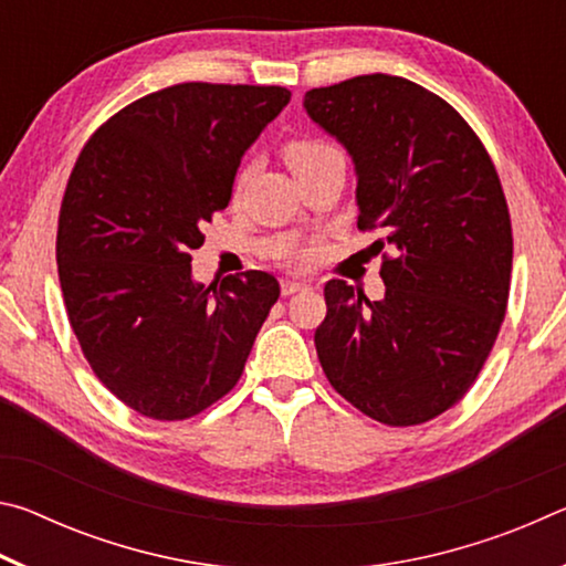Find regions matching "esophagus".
I'll use <instances>...</instances> for the list:
<instances>
[{
	"label": "esophagus",
	"instance_id": "1",
	"mask_svg": "<svg viewBox=\"0 0 566 566\" xmlns=\"http://www.w3.org/2000/svg\"><path fill=\"white\" fill-rule=\"evenodd\" d=\"M310 290V284L306 282H296V280H282V296H292L296 292H304Z\"/></svg>",
	"mask_w": 566,
	"mask_h": 566
}]
</instances>
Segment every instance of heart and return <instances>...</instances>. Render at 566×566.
Returning <instances> with one entry per match:
<instances>
[{
	"label": "heart",
	"mask_w": 566,
	"mask_h": 566,
	"mask_svg": "<svg viewBox=\"0 0 566 566\" xmlns=\"http://www.w3.org/2000/svg\"><path fill=\"white\" fill-rule=\"evenodd\" d=\"M332 155H337V147L329 145V142L322 139V137H294L282 147L284 165L292 169L294 177H300L302 171L312 169L314 165H319L322 159H327ZM244 179H247V171H242V175L237 177V187H242ZM290 262L302 264L304 256L302 254H290Z\"/></svg>",
	"instance_id": "b5f03b06"
}]
</instances>
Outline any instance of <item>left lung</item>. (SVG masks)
<instances>
[{
    "mask_svg": "<svg viewBox=\"0 0 566 566\" xmlns=\"http://www.w3.org/2000/svg\"><path fill=\"white\" fill-rule=\"evenodd\" d=\"M310 117L357 167V227L385 234L369 302L324 284L314 332L324 375L361 415L415 427L454 407L500 334L512 280V219L482 139L452 104L389 74L310 90Z\"/></svg>",
    "mask_w": 566,
    "mask_h": 566,
    "instance_id": "left-lung-1",
    "label": "left lung"
}]
</instances>
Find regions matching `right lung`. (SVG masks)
Here are the masks:
<instances>
[{
    "instance_id": "right-lung-1",
    "label": "right lung",
    "mask_w": 566,
    "mask_h": 566,
    "mask_svg": "<svg viewBox=\"0 0 566 566\" xmlns=\"http://www.w3.org/2000/svg\"><path fill=\"white\" fill-rule=\"evenodd\" d=\"M292 92L181 82L92 134L66 181L56 270L97 379L149 419L181 421L232 391L280 300L272 274L191 282V249L229 205L239 161Z\"/></svg>"
}]
</instances>
